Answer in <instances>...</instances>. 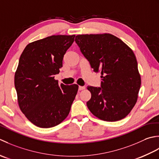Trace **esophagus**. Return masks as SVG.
I'll list each match as a JSON object with an SVG mask.
<instances>
[{"instance_id":"34e87169","label":"esophagus","mask_w":159,"mask_h":159,"mask_svg":"<svg viewBox=\"0 0 159 159\" xmlns=\"http://www.w3.org/2000/svg\"><path fill=\"white\" fill-rule=\"evenodd\" d=\"M84 89H85V86H79V90H82Z\"/></svg>"}]
</instances>
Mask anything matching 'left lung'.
<instances>
[{
    "label": "left lung",
    "mask_w": 159,
    "mask_h": 159,
    "mask_svg": "<svg viewBox=\"0 0 159 159\" xmlns=\"http://www.w3.org/2000/svg\"><path fill=\"white\" fill-rule=\"evenodd\" d=\"M75 41L93 70L102 75L101 87H87L89 111L106 121L125 118L137 102L141 83L134 52L111 34L77 35Z\"/></svg>",
    "instance_id": "8db88e82"
}]
</instances>
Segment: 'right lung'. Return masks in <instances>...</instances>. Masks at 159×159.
<instances>
[{"label": "right lung", "mask_w": 159, "mask_h": 159, "mask_svg": "<svg viewBox=\"0 0 159 159\" xmlns=\"http://www.w3.org/2000/svg\"><path fill=\"white\" fill-rule=\"evenodd\" d=\"M75 35H51L28 44L15 73L18 106L30 121L39 128L54 127L69 115L78 86L55 80L62 67L64 55Z\"/></svg>", "instance_id": "add662e5"}]
</instances>
